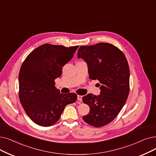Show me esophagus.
Masks as SVG:
<instances>
[{"mask_svg":"<svg viewBox=\"0 0 156 156\" xmlns=\"http://www.w3.org/2000/svg\"><path fill=\"white\" fill-rule=\"evenodd\" d=\"M77 99L78 101H82V96H80V95H78L77 96Z\"/></svg>","mask_w":156,"mask_h":156,"instance_id":"34e87169","label":"esophagus"}]
</instances>
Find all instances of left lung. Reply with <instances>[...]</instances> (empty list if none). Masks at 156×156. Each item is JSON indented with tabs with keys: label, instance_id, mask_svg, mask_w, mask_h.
I'll return each instance as SVG.
<instances>
[{
	"label": "left lung",
	"instance_id": "8db88e82",
	"mask_svg": "<svg viewBox=\"0 0 156 156\" xmlns=\"http://www.w3.org/2000/svg\"><path fill=\"white\" fill-rule=\"evenodd\" d=\"M78 57L87 62L89 78L101 85L98 96L89 94L83 102L90 112L83 120L94 127L107 125L123 108L129 93V67L123 52L110 43H99L80 46Z\"/></svg>",
	"mask_w": 156,
	"mask_h": 156
}]
</instances>
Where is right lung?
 <instances>
[{"label":"right lung","mask_w":156,"mask_h":156,"mask_svg":"<svg viewBox=\"0 0 156 156\" xmlns=\"http://www.w3.org/2000/svg\"><path fill=\"white\" fill-rule=\"evenodd\" d=\"M78 46L44 44L29 54L19 73V98L23 109L36 124L48 127L58 120L66 106L77 99L75 93L61 94L55 80L73 58Z\"/></svg>","instance_id":"obj_1"}]
</instances>
